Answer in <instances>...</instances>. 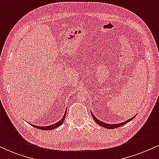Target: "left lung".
Masks as SVG:
<instances>
[{
  "instance_id": "8db88e82",
  "label": "left lung",
  "mask_w": 159,
  "mask_h": 159,
  "mask_svg": "<svg viewBox=\"0 0 159 159\" xmlns=\"http://www.w3.org/2000/svg\"><path fill=\"white\" fill-rule=\"evenodd\" d=\"M91 114H92L93 119L94 120V121L96 122V123L98 124V125H101V126H102V127H104V128H106V129H116V128H118V127L121 126V125H125V123H129V121H131V120H132L133 119V118H134V116H133V117L130 118V119H129V120H128L127 121H125V122H123V123H118V124H117V123H116V124H108V123H104V122H102V121H100L99 120H98L97 118H96V116H94L92 112H91Z\"/></svg>"
}]
</instances>
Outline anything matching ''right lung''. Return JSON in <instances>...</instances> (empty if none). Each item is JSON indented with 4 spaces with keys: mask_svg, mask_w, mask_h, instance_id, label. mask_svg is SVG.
<instances>
[{
    "mask_svg": "<svg viewBox=\"0 0 159 159\" xmlns=\"http://www.w3.org/2000/svg\"><path fill=\"white\" fill-rule=\"evenodd\" d=\"M66 111H65V114H64V115H63V118H62V119L60 120L59 122H57V123L53 124V125H48V126H37V125H33V124H30V125H31L32 126L36 128V129H41V130H46V131L52 130V129H55V128L59 127L60 125H61L62 124H63V121H64V120H65V118H66Z\"/></svg>",
    "mask_w": 159,
    "mask_h": 159,
    "instance_id": "1",
    "label": "right lung"
}]
</instances>
